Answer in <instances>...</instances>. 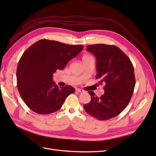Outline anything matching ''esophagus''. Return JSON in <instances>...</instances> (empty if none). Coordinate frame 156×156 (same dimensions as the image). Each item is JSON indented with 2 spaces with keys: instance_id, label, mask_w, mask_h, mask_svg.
I'll use <instances>...</instances> for the list:
<instances>
[{
  "instance_id": "obj_1",
  "label": "esophagus",
  "mask_w": 156,
  "mask_h": 156,
  "mask_svg": "<svg viewBox=\"0 0 156 156\" xmlns=\"http://www.w3.org/2000/svg\"><path fill=\"white\" fill-rule=\"evenodd\" d=\"M77 92H84V90L81 89V88H76V90H75Z\"/></svg>"
}]
</instances>
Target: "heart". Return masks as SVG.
<instances>
[{"instance_id":"obj_1","label":"heart","mask_w":156,"mask_h":156,"mask_svg":"<svg viewBox=\"0 0 156 156\" xmlns=\"http://www.w3.org/2000/svg\"><path fill=\"white\" fill-rule=\"evenodd\" d=\"M92 58V56L91 55H84L82 57V60L83 61L85 60H87L88 58Z\"/></svg>"}]
</instances>
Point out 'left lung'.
<instances>
[{"instance_id":"left-lung-1","label":"left lung","mask_w":156,"mask_h":156,"mask_svg":"<svg viewBox=\"0 0 156 156\" xmlns=\"http://www.w3.org/2000/svg\"><path fill=\"white\" fill-rule=\"evenodd\" d=\"M87 50L95 55L96 79L105 84L100 98L93 91L88 93L91 101L84 105L85 111L100 120H107L119 115L128 105L135 86L133 66L129 58L112 45H88Z\"/></svg>"}]
</instances>
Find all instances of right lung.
Wrapping results in <instances>:
<instances>
[{
	"instance_id": "right-lung-1",
	"label": "right lung",
	"mask_w": 156,
	"mask_h": 156,
	"mask_svg": "<svg viewBox=\"0 0 156 156\" xmlns=\"http://www.w3.org/2000/svg\"><path fill=\"white\" fill-rule=\"evenodd\" d=\"M83 48L82 45L43 39L24 52L18 62L16 77L18 90L28 107L41 115L60 109L75 88L69 85L58 87L53 81V74L63 69Z\"/></svg>"
}]
</instances>
